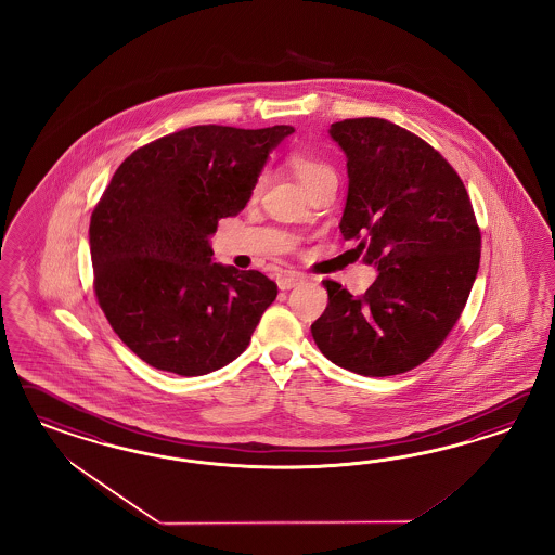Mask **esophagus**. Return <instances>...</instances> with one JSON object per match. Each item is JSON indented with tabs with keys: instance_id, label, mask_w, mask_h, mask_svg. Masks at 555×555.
Instances as JSON below:
<instances>
[{
	"instance_id": "obj_1",
	"label": "esophagus",
	"mask_w": 555,
	"mask_h": 555,
	"mask_svg": "<svg viewBox=\"0 0 555 555\" xmlns=\"http://www.w3.org/2000/svg\"><path fill=\"white\" fill-rule=\"evenodd\" d=\"M302 281H305V276L299 274V272H286V274H281L279 276V288L281 291H288V288H295L297 285H301Z\"/></svg>"
}]
</instances>
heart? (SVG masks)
<instances>
[{
	"label": "heart",
	"instance_id": "b5f03b06",
	"mask_svg": "<svg viewBox=\"0 0 555 555\" xmlns=\"http://www.w3.org/2000/svg\"><path fill=\"white\" fill-rule=\"evenodd\" d=\"M291 167L295 170L297 179L301 181V185L305 186V189L320 183L323 179H336L332 167L325 165L320 158L311 156V154L295 152V154L291 156ZM262 181H264V179H260V183H262Z\"/></svg>",
	"mask_w": 555,
	"mask_h": 555
}]
</instances>
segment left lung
I'll use <instances>...</instances> for the list:
<instances>
[{
  "instance_id": "left-lung-1",
  "label": "left lung",
  "mask_w": 555,
  "mask_h": 555,
  "mask_svg": "<svg viewBox=\"0 0 555 555\" xmlns=\"http://www.w3.org/2000/svg\"><path fill=\"white\" fill-rule=\"evenodd\" d=\"M348 197L339 232L378 270L360 297L323 281L327 307L311 325L321 353L362 376L420 366L450 334L480 267V230L448 160L397 124L336 121Z\"/></svg>"
}]
</instances>
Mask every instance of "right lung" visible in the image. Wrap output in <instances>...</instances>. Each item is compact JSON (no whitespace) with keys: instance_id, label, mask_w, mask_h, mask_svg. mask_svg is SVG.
Returning <instances> with one entry per match:
<instances>
[{"instance_id":"obj_1","label":"right lung","mask_w":555,"mask_h":555,"mask_svg":"<svg viewBox=\"0 0 555 555\" xmlns=\"http://www.w3.org/2000/svg\"><path fill=\"white\" fill-rule=\"evenodd\" d=\"M293 126H193L132 152L89 223L95 295L119 339L154 369L202 376L250 344L276 285L214 262L211 235L234 218Z\"/></svg>"}]
</instances>
